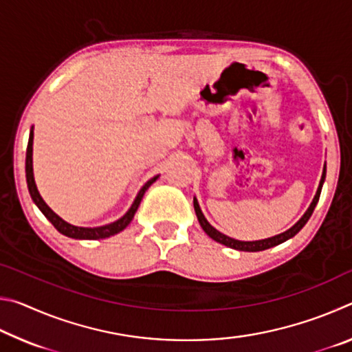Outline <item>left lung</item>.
I'll list each match as a JSON object with an SVG mask.
<instances>
[{
  "label": "left lung",
  "mask_w": 352,
  "mask_h": 352,
  "mask_svg": "<svg viewBox=\"0 0 352 352\" xmlns=\"http://www.w3.org/2000/svg\"><path fill=\"white\" fill-rule=\"evenodd\" d=\"M324 177H326V169L323 172V177H321V182H320V186H318V190L317 194H315V197L312 200L311 206H309V210L306 211L305 216H302L298 222L292 226L290 230L284 231V233L278 234V236H273V237H269V239H262V241H253V242H243V241H236V239H231V237L225 236L220 233V231H217L214 226H211L210 223H208V220L205 219L204 212H201L200 206L197 204V200L194 199V210H195V214H197V219H199V223L201 228H204L205 233L211 237V239H214L219 243H223V245L230 247V248H234V250H239V252H262V250H267L270 247H275V245H279V243L285 242L287 239H290V237H294L298 231H300L302 226L306 225V222L309 219H311L312 212L315 210V206H317L318 204V199H320V192H321V186H323V182H324Z\"/></svg>",
  "instance_id": "1"
}]
</instances>
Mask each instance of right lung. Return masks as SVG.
Instances as JSON below:
<instances>
[{
    "label": "right lung",
    "mask_w": 352,
    "mask_h": 352,
    "mask_svg": "<svg viewBox=\"0 0 352 352\" xmlns=\"http://www.w3.org/2000/svg\"><path fill=\"white\" fill-rule=\"evenodd\" d=\"M32 140H34V132L31 130L28 148H26V182H28L29 194H31V197L35 201V205L40 208V211L45 214V217L50 220L52 225H54V228L58 231V233H62L68 237H73V239H105V237H110L113 234L119 233V231H122L130 222H132L135 212H136V210H138V206L141 204L142 195H144L148 186H151V184L158 178V175L153 177L152 180H148L144 186L141 188L138 195H136L132 208H130V210L124 214L121 219L116 220V222L104 225V226H98V228H82V226H74L58 217L57 214L45 204L43 199H41V195L38 194L37 186H35V182H34V174H32Z\"/></svg>",
    "instance_id": "right-lung-1"
}]
</instances>
